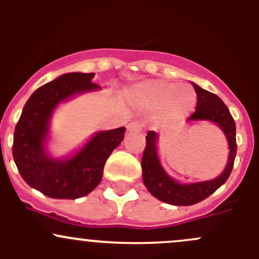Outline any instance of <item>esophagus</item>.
Instances as JSON below:
<instances>
[{"instance_id":"esophagus-1","label":"esophagus","mask_w":259,"mask_h":259,"mask_svg":"<svg viewBox=\"0 0 259 259\" xmlns=\"http://www.w3.org/2000/svg\"><path fill=\"white\" fill-rule=\"evenodd\" d=\"M126 129H127V132H139V130L142 129V124H139V122H137V121L130 122V124H127Z\"/></svg>"}]
</instances>
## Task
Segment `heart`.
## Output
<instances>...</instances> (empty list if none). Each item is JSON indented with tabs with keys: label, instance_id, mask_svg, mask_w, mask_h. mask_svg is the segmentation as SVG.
<instances>
[{
	"label": "heart",
	"instance_id": "1",
	"mask_svg": "<svg viewBox=\"0 0 259 259\" xmlns=\"http://www.w3.org/2000/svg\"><path fill=\"white\" fill-rule=\"evenodd\" d=\"M130 99L146 113L159 110L156 124L184 119L197 105V93L192 86L165 80H146L138 83L130 91Z\"/></svg>",
	"mask_w": 259,
	"mask_h": 259
}]
</instances>
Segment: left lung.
Instances as JSON below:
<instances>
[{"label":"left lung","mask_w":259,"mask_h":259,"mask_svg":"<svg viewBox=\"0 0 259 259\" xmlns=\"http://www.w3.org/2000/svg\"><path fill=\"white\" fill-rule=\"evenodd\" d=\"M198 96L195 113L188 117V122L209 121L223 132L228 143V159L224 170L217 178L194 183H180L169 176L159 158V134L149 132L142 159L143 182L153 197L171 205H193L202 202L224 184L231 176L237 153L236 122L226 104L217 95L192 82Z\"/></svg>","instance_id":"8db88e82"}]
</instances>
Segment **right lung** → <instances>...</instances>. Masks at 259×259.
I'll return each instance as SVG.
<instances>
[{
  "label": "right lung",
  "instance_id": "obj_1",
  "mask_svg": "<svg viewBox=\"0 0 259 259\" xmlns=\"http://www.w3.org/2000/svg\"><path fill=\"white\" fill-rule=\"evenodd\" d=\"M95 74L67 72L38 88L23 106L14 135L12 154L23 180L55 199H77L101 182L104 165L124 139L125 127L96 132L72 153L55 156L50 151L51 119L61 104L100 90Z\"/></svg>",
  "mask_w": 259,
  "mask_h": 259
}]
</instances>
